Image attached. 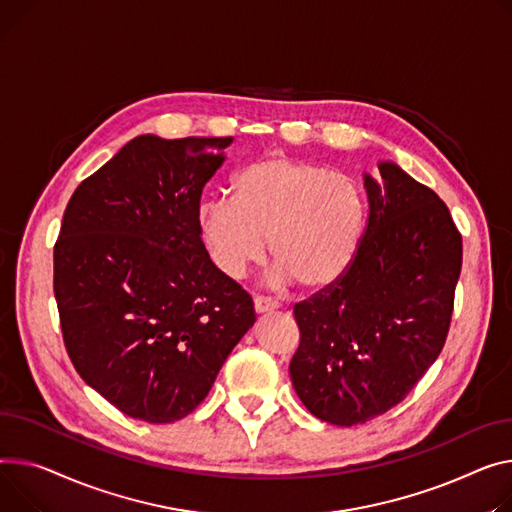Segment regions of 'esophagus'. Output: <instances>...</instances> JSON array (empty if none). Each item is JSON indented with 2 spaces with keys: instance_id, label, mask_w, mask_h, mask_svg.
Instances as JSON below:
<instances>
[{
  "instance_id": "1",
  "label": "esophagus",
  "mask_w": 512,
  "mask_h": 512,
  "mask_svg": "<svg viewBox=\"0 0 512 512\" xmlns=\"http://www.w3.org/2000/svg\"><path fill=\"white\" fill-rule=\"evenodd\" d=\"M253 304H255V313H257V315H265V313H271V311H276L278 306H280L276 300L265 298V296H255Z\"/></svg>"
}]
</instances>
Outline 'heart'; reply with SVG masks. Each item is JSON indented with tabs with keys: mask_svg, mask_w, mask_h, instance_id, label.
Here are the masks:
<instances>
[{
	"mask_svg": "<svg viewBox=\"0 0 512 512\" xmlns=\"http://www.w3.org/2000/svg\"><path fill=\"white\" fill-rule=\"evenodd\" d=\"M230 197L203 201L197 232L212 263L243 278L269 251L271 280L319 290L342 278L358 255L366 226L360 185L325 166L269 156L243 166Z\"/></svg>",
	"mask_w": 512,
	"mask_h": 512,
	"instance_id": "heart-1",
	"label": "heart"
}]
</instances>
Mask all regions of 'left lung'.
I'll return each mask as SVG.
<instances>
[{
    "mask_svg": "<svg viewBox=\"0 0 512 512\" xmlns=\"http://www.w3.org/2000/svg\"><path fill=\"white\" fill-rule=\"evenodd\" d=\"M364 175L368 224L346 274L294 306L296 395L335 426L364 424L405 399L451 325L463 245L449 208L395 162Z\"/></svg>",
    "mask_w": 512,
    "mask_h": 512,
    "instance_id": "obj_1",
    "label": "left lung"
}]
</instances>
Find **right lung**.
Returning <instances> with one entry per match:
<instances>
[{
    "instance_id": "obj_1",
    "label": "right lung",
    "mask_w": 512,
    "mask_h": 512,
    "mask_svg": "<svg viewBox=\"0 0 512 512\" xmlns=\"http://www.w3.org/2000/svg\"><path fill=\"white\" fill-rule=\"evenodd\" d=\"M230 144L138 135L65 208L53 253L63 342L86 385L135 420L189 416L255 323L195 222Z\"/></svg>"
}]
</instances>
